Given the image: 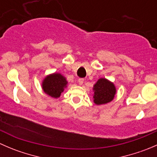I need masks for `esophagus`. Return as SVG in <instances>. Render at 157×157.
I'll return each instance as SVG.
<instances>
[{
  "instance_id": "34e87169",
  "label": "esophagus",
  "mask_w": 157,
  "mask_h": 157,
  "mask_svg": "<svg viewBox=\"0 0 157 157\" xmlns=\"http://www.w3.org/2000/svg\"><path fill=\"white\" fill-rule=\"evenodd\" d=\"M77 81H78L79 84L82 85V84H83V81H84V79H83V78H79Z\"/></svg>"
}]
</instances>
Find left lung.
I'll return each instance as SVG.
<instances>
[{
	"mask_svg": "<svg viewBox=\"0 0 157 157\" xmlns=\"http://www.w3.org/2000/svg\"><path fill=\"white\" fill-rule=\"evenodd\" d=\"M93 102L96 105H103L113 100L116 93V87L110 80L99 78L93 86Z\"/></svg>",
	"mask_w": 157,
	"mask_h": 157,
	"instance_id": "obj_1",
	"label": "left lung"
}]
</instances>
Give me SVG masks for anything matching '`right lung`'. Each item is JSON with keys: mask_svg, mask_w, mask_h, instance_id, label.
I'll list each match as a JSON object with an SVG mask.
<instances>
[{"mask_svg": "<svg viewBox=\"0 0 157 157\" xmlns=\"http://www.w3.org/2000/svg\"><path fill=\"white\" fill-rule=\"evenodd\" d=\"M67 81L65 77L59 73H53L47 75L42 83L43 91L52 98H59L64 88L67 87Z\"/></svg>", "mask_w": 157, "mask_h": 157, "instance_id": "obj_1", "label": "right lung"}]
</instances>
